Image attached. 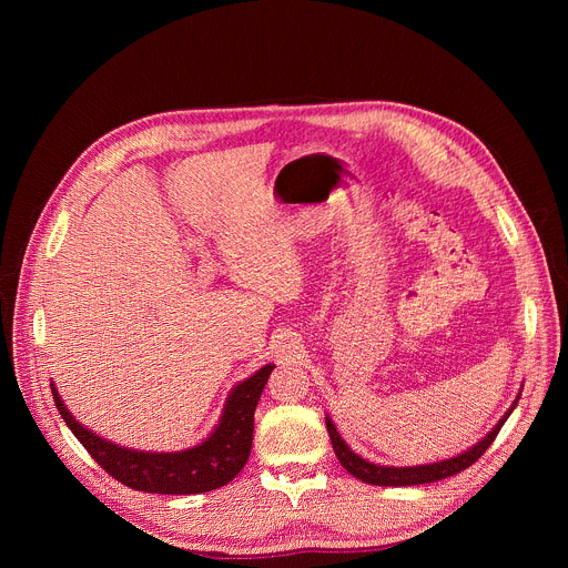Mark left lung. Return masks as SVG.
Wrapping results in <instances>:
<instances>
[{"label": "left lung", "instance_id": "1", "mask_svg": "<svg viewBox=\"0 0 568 568\" xmlns=\"http://www.w3.org/2000/svg\"><path fill=\"white\" fill-rule=\"evenodd\" d=\"M521 397V395H517ZM517 407V399L510 407V412L499 420V425L485 436L478 445H474L469 452L460 454V456H454L449 460H440V463H432V465H416V467H384V465H375V463H368L364 460L362 456H357L339 436V432L335 429L333 420L326 418V427H328V434H331V440H333V449L339 458V463L353 474L357 476L359 480L364 483H371V485H390V488H399V485H420V483H434V480H440V478H447V476H454L463 469H467L471 463H476L485 449H488L497 434L501 432L504 423L508 420V416L513 414V409Z\"/></svg>", "mask_w": 568, "mask_h": 568}]
</instances>
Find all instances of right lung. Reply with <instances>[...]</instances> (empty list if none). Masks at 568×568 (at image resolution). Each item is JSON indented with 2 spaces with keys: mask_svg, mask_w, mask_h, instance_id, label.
<instances>
[{
  "mask_svg": "<svg viewBox=\"0 0 568 568\" xmlns=\"http://www.w3.org/2000/svg\"><path fill=\"white\" fill-rule=\"evenodd\" d=\"M272 371L274 366L267 364L250 379L240 382L226 399L217 429L202 445L175 454L134 452L112 445L71 418L53 384L51 393L67 427L112 478L150 495H200L222 488L245 467L254 440V412Z\"/></svg>",
  "mask_w": 568,
  "mask_h": 568,
  "instance_id": "1",
  "label": "right lung"
}]
</instances>
